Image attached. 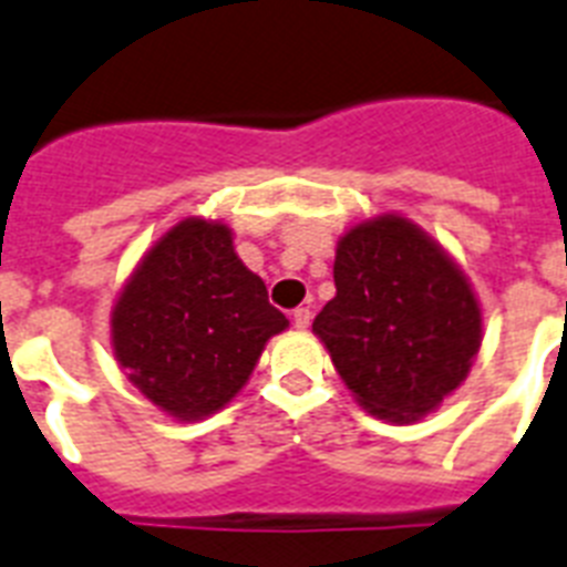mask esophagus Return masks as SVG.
I'll use <instances>...</instances> for the list:
<instances>
[{
  "label": "esophagus",
  "instance_id": "1",
  "mask_svg": "<svg viewBox=\"0 0 567 567\" xmlns=\"http://www.w3.org/2000/svg\"><path fill=\"white\" fill-rule=\"evenodd\" d=\"M293 326H297L299 331H306L308 326H311V311H308V308H297V311H293Z\"/></svg>",
  "mask_w": 567,
  "mask_h": 567
}]
</instances>
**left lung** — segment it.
Returning <instances> with one entry per match:
<instances>
[{
    "mask_svg": "<svg viewBox=\"0 0 567 567\" xmlns=\"http://www.w3.org/2000/svg\"><path fill=\"white\" fill-rule=\"evenodd\" d=\"M334 288L311 329L363 411L411 425L466 381L483 340L481 302L411 218L390 212L349 227L334 250Z\"/></svg>",
    "mask_w": 567,
    "mask_h": 567,
    "instance_id": "1",
    "label": "left lung"
}]
</instances>
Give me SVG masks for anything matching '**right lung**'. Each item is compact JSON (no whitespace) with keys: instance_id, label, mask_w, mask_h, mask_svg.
Here are the masks:
<instances>
[{"instance_id":"right-lung-1","label":"right lung","mask_w":567,"mask_h":567,"mask_svg":"<svg viewBox=\"0 0 567 567\" xmlns=\"http://www.w3.org/2000/svg\"><path fill=\"white\" fill-rule=\"evenodd\" d=\"M285 329L261 276L238 259L233 229L212 218H183L156 238L110 311L118 367L177 422L224 411Z\"/></svg>"}]
</instances>
